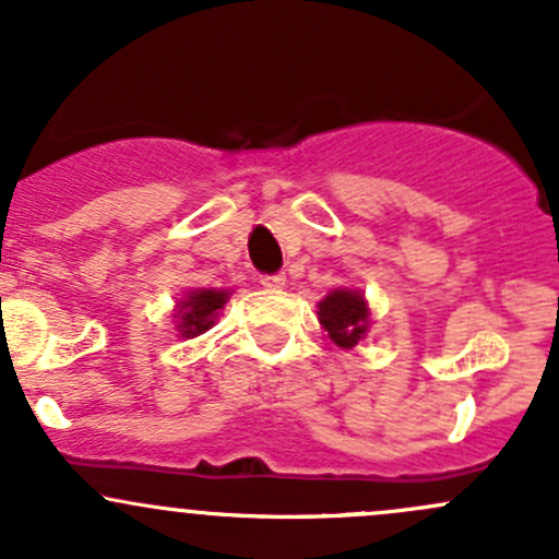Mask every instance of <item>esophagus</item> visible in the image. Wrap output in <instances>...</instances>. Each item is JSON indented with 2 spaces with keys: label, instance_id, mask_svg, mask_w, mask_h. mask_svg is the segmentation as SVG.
I'll use <instances>...</instances> for the list:
<instances>
[{
  "label": "esophagus",
  "instance_id": "34e87169",
  "mask_svg": "<svg viewBox=\"0 0 559 559\" xmlns=\"http://www.w3.org/2000/svg\"><path fill=\"white\" fill-rule=\"evenodd\" d=\"M261 285L266 287V290H282V287H285V274H263Z\"/></svg>",
  "mask_w": 559,
  "mask_h": 559
}]
</instances>
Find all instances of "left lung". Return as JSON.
Returning <instances> with one entry per match:
<instances>
[{
  "instance_id": "left-lung-1",
  "label": "left lung",
  "mask_w": 559,
  "mask_h": 559,
  "mask_svg": "<svg viewBox=\"0 0 559 559\" xmlns=\"http://www.w3.org/2000/svg\"><path fill=\"white\" fill-rule=\"evenodd\" d=\"M318 318L338 347H355L366 336L368 307L353 290H333L318 304Z\"/></svg>"
}]
</instances>
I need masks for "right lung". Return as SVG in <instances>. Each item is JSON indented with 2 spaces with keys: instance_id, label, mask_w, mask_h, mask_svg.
Masks as SVG:
<instances>
[{
  "instance_id": "add662e5",
  "label": "right lung",
  "mask_w": 559,
  "mask_h": 559,
  "mask_svg": "<svg viewBox=\"0 0 559 559\" xmlns=\"http://www.w3.org/2000/svg\"><path fill=\"white\" fill-rule=\"evenodd\" d=\"M228 293L226 290H195L186 301H180V331L182 336H199L206 328L215 325L217 309H223Z\"/></svg>"
}]
</instances>
